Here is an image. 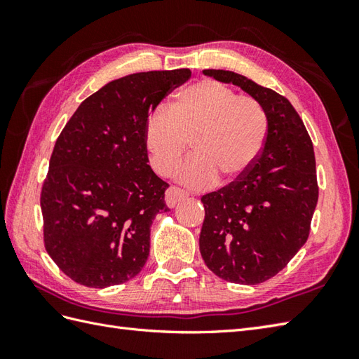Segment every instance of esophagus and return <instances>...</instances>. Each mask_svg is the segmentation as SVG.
Instances as JSON below:
<instances>
[{
	"mask_svg": "<svg viewBox=\"0 0 359 359\" xmlns=\"http://www.w3.org/2000/svg\"><path fill=\"white\" fill-rule=\"evenodd\" d=\"M187 196H188V193L182 191V189L175 188V187H170V188L166 189V193H165V202H166L168 207L174 208L175 205H177L180 201H184Z\"/></svg>",
	"mask_w": 359,
	"mask_h": 359,
	"instance_id": "obj_1",
	"label": "esophagus"
}]
</instances>
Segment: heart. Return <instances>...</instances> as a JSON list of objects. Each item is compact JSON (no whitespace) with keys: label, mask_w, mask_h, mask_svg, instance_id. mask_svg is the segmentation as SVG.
<instances>
[{"label":"heart","mask_w":359,"mask_h":359,"mask_svg":"<svg viewBox=\"0 0 359 359\" xmlns=\"http://www.w3.org/2000/svg\"><path fill=\"white\" fill-rule=\"evenodd\" d=\"M266 135L262 106L216 80L188 86L172 106H156L144 123L149 162L160 175L172 172L189 140L193 156L175 175L196 188L215 184L216 177L220 184L243 177L261 157Z\"/></svg>","instance_id":"obj_1"}]
</instances>
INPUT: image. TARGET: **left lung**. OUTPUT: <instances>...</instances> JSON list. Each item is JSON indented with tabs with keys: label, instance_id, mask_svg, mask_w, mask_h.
Here are the masks:
<instances>
[{
	"label": "left lung",
	"instance_id": "1",
	"mask_svg": "<svg viewBox=\"0 0 359 359\" xmlns=\"http://www.w3.org/2000/svg\"><path fill=\"white\" fill-rule=\"evenodd\" d=\"M203 74L245 90L269 118L265 147L253 168L202 197L205 264L228 282L256 285L278 274L307 242L318 203L313 143L285 97L231 71Z\"/></svg>",
	"mask_w": 359,
	"mask_h": 359
}]
</instances>
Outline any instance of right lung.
<instances>
[{"mask_svg": "<svg viewBox=\"0 0 359 359\" xmlns=\"http://www.w3.org/2000/svg\"><path fill=\"white\" fill-rule=\"evenodd\" d=\"M189 69L112 80L74 112L53 147L41 189L44 247L72 280L104 288L133 279L149 256L166 182L148 165L144 123Z\"/></svg>", "mask_w": 359, "mask_h": 359, "instance_id": "add662e5", "label": "right lung"}]
</instances>
